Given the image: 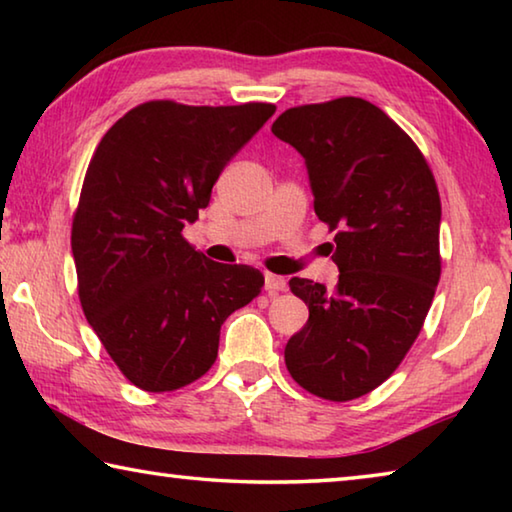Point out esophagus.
I'll return each mask as SVG.
<instances>
[{"instance_id":"esophagus-1","label":"esophagus","mask_w":512,"mask_h":512,"mask_svg":"<svg viewBox=\"0 0 512 512\" xmlns=\"http://www.w3.org/2000/svg\"><path fill=\"white\" fill-rule=\"evenodd\" d=\"M264 287H266L268 293L284 291V289H287V280H284V277H280V275H275V273H266L264 275Z\"/></svg>"}]
</instances>
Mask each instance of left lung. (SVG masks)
<instances>
[{
    "label": "left lung",
    "instance_id": "8db88e82",
    "mask_svg": "<svg viewBox=\"0 0 512 512\" xmlns=\"http://www.w3.org/2000/svg\"><path fill=\"white\" fill-rule=\"evenodd\" d=\"M273 135L307 164L314 210L336 230L339 284L291 277L309 307L284 361L329 402L375 391L418 339L440 280V196L418 146L384 110L341 97L284 110Z\"/></svg>",
    "mask_w": 512,
    "mask_h": 512
}]
</instances>
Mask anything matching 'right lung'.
<instances>
[{
	"label": "right lung",
	"mask_w": 512,
	"mask_h": 512,
	"mask_svg": "<svg viewBox=\"0 0 512 512\" xmlns=\"http://www.w3.org/2000/svg\"><path fill=\"white\" fill-rule=\"evenodd\" d=\"M273 103L146 101L101 137L72 221L83 314L124 377L167 393L216 361L223 320L264 275L216 264L183 237L221 171L273 117Z\"/></svg>",
	"instance_id": "right-lung-1"
}]
</instances>
